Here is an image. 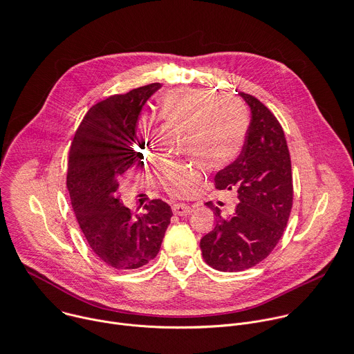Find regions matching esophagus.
I'll return each mask as SVG.
<instances>
[{
  "label": "esophagus",
  "mask_w": 354,
  "mask_h": 354,
  "mask_svg": "<svg viewBox=\"0 0 354 354\" xmlns=\"http://www.w3.org/2000/svg\"><path fill=\"white\" fill-rule=\"evenodd\" d=\"M171 209H173V214L178 216H187L192 212V207L185 203H174Z\"/></svg>",
  "instance_id": "34e87169"
}]
</instances>
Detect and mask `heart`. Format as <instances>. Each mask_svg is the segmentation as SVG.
I'll return each instance as SVG.
<instances>
[{
  "mask_svg": "<svg viewBox=\"0 0 354 354\" xmlns=\"http://www.w3.org/2000/svg\"><path fill=\"white\" fill-rule=\"evenodd\" d=\"M162 111L169 121L188 129L184 149L205 167H227L241 153L248 117L239 100L202 89H183L163 97ZM149 145L147 138L140 139V149ZM158 176L170 194L185 195L198 171L187 163L167 162L159 167Z\"/></svg>",
  "mask_w": 354,
  "mask_h": 354,
  "instance_id": "heart-1",
  "label": "heart"
}]
</instances>
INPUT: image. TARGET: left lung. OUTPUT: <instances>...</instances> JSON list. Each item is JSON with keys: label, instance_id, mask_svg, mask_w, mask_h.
I'll return each mask as SVG.
<instances>
[{"label": "left lung", "instance_id": "left-lung-1", "mask_svg": "<svg viewBox=\"0 0 354 354\" xmlns=\"http://www.w3.org/2000/svg\"><path fill=\"white\" fill-rule=\"evenodd\" d=\"M251 110V122L239 158L215 176L218 189H236L232 215L206 202L215 229L201 239L205 262L221 272H241L263 261L286 229L293 205V177L285 132L257 97L239 93Z\"/></svg>", "mask_w": 354, "mask_h": 354}]
</instances>
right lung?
<instances>
[{"mask_svg":"<svg viewBox=\"0 0 354 354\" xmlns=\"http://www.w3.org/2000/svg\"><path fill=\"white\" fill-rule=\"evenodd\" d=\"M151 84L92 106L80 124L68 159L66 188L80 227L102 262L118 270L152 261L162 245L171 207L162 199L132 215L120 202L121 176L135 163L136 122L160 88Z\"/></svg>","mask_w":354,"mask_h":354,"instance_id":"right-lung-1","label":"right lung"}]
</instances>
